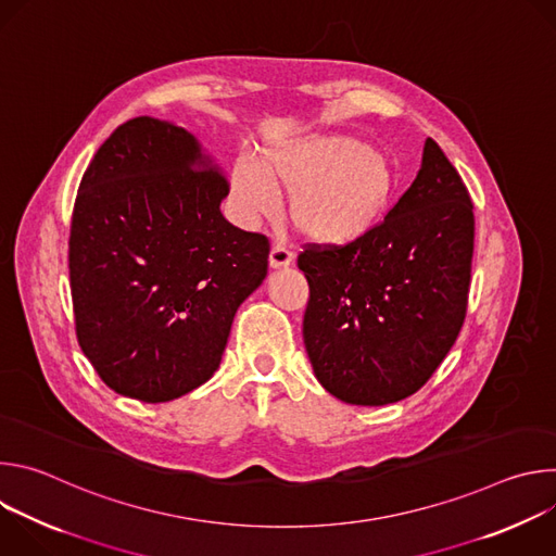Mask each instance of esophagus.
<instances>
[{
	"label": "esophagus",
	"mask_w": 556,
	"mask_h": 556,
	"mask_svg": "<svg viewBox=\"0 0 556 556\" xmlns=\"http://www.w3.org/2000/svg\"><path fill=\"white\" fill-rule=\"evenodd\" d=\"M292 260H294V255L283 242L273 244V249H270V266L273 268H286L292 264Z\"/></svg>",
	"instance_id": "34e87169"
}]
</instances>
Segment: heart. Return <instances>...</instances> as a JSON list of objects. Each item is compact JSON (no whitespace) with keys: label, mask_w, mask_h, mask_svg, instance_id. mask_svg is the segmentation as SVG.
<instances>
[{"label":"heart","mask_w":556,"mask_h":556,"mask_svg":"<svg viewBox=\"0 0 556 556\" xmlns=\"http://www.w3.org/2000/svg\"><path fill=\"white\" fill-rule=\"evenodd\" d=\"M395 178L387 157L350 136L303 138L270 149L262 167L240 163L232 191L247 215H270L277 189L292 191V219L314 242L350 244L382 217Z\"/></svg>","instance_id":"heart-1"}]
</instances>
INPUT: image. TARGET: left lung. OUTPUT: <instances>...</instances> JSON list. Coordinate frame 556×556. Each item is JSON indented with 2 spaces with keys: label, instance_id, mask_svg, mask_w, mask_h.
<instances>
[{
  "label": "left lung",
  "instance_id": "8db88e82",
  "mask_svg": "<svg viewBox=\"0 0 556 556\" xmlns=\"http://www.w3.org/2000/svg\"><path fill=\"white\" fill-rule=\"evenodd\" d=\"M475 217L470 193L435 140L414 185L350 244H305L303 343L319 382L350 405L416 393L466 319Z\"/></svg>",
  "mask_w": 556,
  "mask_h": 556
}]
</instances>
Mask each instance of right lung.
Instances as JSON below:
<instances>
[{"label": "right lung", "mask_w": 556, "mask_h": 556, "mask_svg": "<svg viewBox=\"0 0 556 556\" xmlns=\"http://www.w3.org/2000/svg\"><path fill=\"white\" fill-rule=\"evenodd\" d=\"M228 180L172 123L118 125L72 208L76 341L127 399L167 403L219 367L232 316L268 273L270 242L219 211Z\"/></svg>", "instance_id": "1"}]
</instances>
